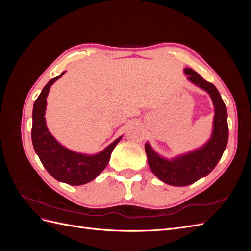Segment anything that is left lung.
I'll return each mask as SVG.
<instances>
[{"mask_svg": "<svg viewBox=\"0 0 251 251\" xmlns=\"http://www.w3.org/2000/svg\"><path fill=\"white\" fill-rule=\"evenodd\" d=\"M184 73L189 81L209 94L215 107L214 128L210 139L203 147L172 160L159 156L149 142L146 143L144 149L151 171L164 183L173 186H186L207 176L221 159L228 141L227 110L219 91L193 69L185 68Z\"/></svg>", "mask_w": 251, "mask_h": 251, "instance_id": "1", "label": "left lung"}]
</instances>
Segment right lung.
Instances as JSON below:
<instances>
[{"mask_svg":"<svg viewBox=\"0 0 251 251\" xmlns=\"http://www.w3.org/2000/svg\"><path fill=\"white\" fill-rule=\"evenodd\" d=\"M64 73L52 78L36 98L32 112L31 138L35 153L53 178L69 185H82L94 180L105 169L112 151L121 137L95 155L75 153L63 147L53 137L48 131L45 119L46 98L53 82L62 77Z\"/></svg>","mask_w":251,"mask_h":251,"instance_id":"obj_1","label":"right lung"}]
</instances>
